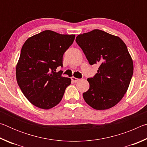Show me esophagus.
Returning a JSON list of instances; mask_svg holds the SVG:
<instances>
[{
  "label": "esophagus",
  "instance_id": "obj_1",
  "mask_svg": "<svg viewBox=\"0 0 147 147\" xmlns=\"http://www.w3.org/2000/svg\"><path fill=\"white\" fill-rule=\"evenodd\" d=\"M71 80H72V81L74 82H78V80H80V79L76 78H75V77H74V76H72L71 77Z\"/></svg>",
  "mask_w": 147,
  "mask_h": 147
}]
</instances>
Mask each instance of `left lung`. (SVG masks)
<instances>
[{
    "instance_id": "obj_1",
    "label": "left lung",
    "mask_w": 147,
    "mask_h": 147,
    "mask_svg": "<svg viewBox=\"0 0 147 147\" xmlns=\"http://www.w3.org/2000/svg\"><path fill=\"white\" fill-rule=\"evenodd\" d=\"M76 41L90 65H100L97 73L88 78L89 89L83 93L86 102L97 110L111 108L126 93L134 72L127 47L118 36L95 29L80 34Z\"/></svg>"
}]
</instances>
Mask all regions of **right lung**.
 <instances>
[{
	"label": "right lung",
	"instance_id": "add662e5",
	"mask_svg": "<svg viewBox=\"0 0 147 147\" xmlns=\"http://www.w3.org/2000/svg\"><path fill=\"white\" fill-rule=\"evenodd\" d=\"M75 35L45 30L29 38L22 47L16 66L17 84L25 97L35 106L49 109L59 103L70 78L61 76L63 56Z\"/></svg>",
	"mask_w": 147,
	"mask_h": 147
}]
</instances>
